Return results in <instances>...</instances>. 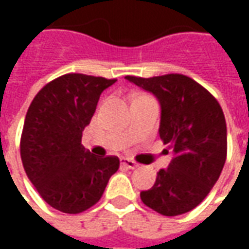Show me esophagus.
<instances>
[{"label":"esophagus","instance_id":"obj_1","mask_svg":"<svg viewBox=\"0 0 249 249\" xmlns=\"http://www.w3.org/2000/svg\"><path fill=\"white\" fill-rule=\"evenodd\" d=\"M120 163L124 167H127V169H136V167H139V163H137V162H134V160H131V159L127 158L120 159Z\"/></svg>","mask_w":249,"mask_h":249}]
</instances>
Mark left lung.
<instances>
[{"instance_id": "obj_1", "label": "left lung", "mask_w": 249, "mask_h": 249, "mask_svg": "<svg viewBox=\"0 0 249 249\" xmlns=\"http://www.w3.org/2000/svg\"><path fill=\"white\" fill-rule=\"evenodd\" d=\"M152 92L160 105L159 137L170 144L173 158L160 169L155 184L141 191V201L165 216L190 212L205 198L225 166L227 129L216 98L184 74L157 77L126 76Z\"/></svg>"}]
</instances>
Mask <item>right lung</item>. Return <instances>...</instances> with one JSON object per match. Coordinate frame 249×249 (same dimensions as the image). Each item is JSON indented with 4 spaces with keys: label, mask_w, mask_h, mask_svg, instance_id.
<instances>
[{
    "label": "right lung",
    "mask_w": 249,
    "mask_h": 249,
    "mask_svg": "<svg viewBox=\"0 0 249 249\" xmlns=\"http://www.w3.org/2000/svg\"><path fill=\"white\" fill-rule=\"evenodd\" d=\"M115 79L69 73L50 82L32 101L24 119L20 157L43 199L65 213H80L100 201L118 157L97 158L82 145L83 130L100 95Z\"/></svg>",
    "instance_id": "1"
}]
</instances>
